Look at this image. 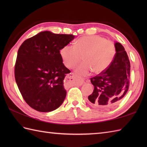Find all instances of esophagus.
Wrapping results in <instances>:
<instances>
[{
    "label": "esophagus",
    "instance_id": "34e87169",
    "mask_svg": "<svg viewBox=\"0 0 147 147\" xmlns=\"http://www.w3.org/2000/svg\"><path fill=\"white\" fill-rule=\"evenodd\" d=\"M67 78H69L71 81L73 82L77 85H82V84L84 83V80L83 79L78 78H76V76H75V74L73 73H71L69 74Z\"/></svg>",
    "mask_w": 147,
    "mask_h": 147
}]
</instances>
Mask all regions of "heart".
Masks as SVG:
<instances>
[{
	"instance_id": "b5f03b06",
	"label": "heart",
	"mask_w": 147,
	"mask_h": 147,
	"mask_svg": "<svg viewBox=\"0 0 147 147\" xmlns=\"http://www.w3.org/2000/svg\"><path fill=\"white\" fill-rule=\"evenodd\" d=\"M114 43L100 35H87L78 39L74 46L67 45L60 51L65 67L73 69L82 61L83 63L76 68L78 76L88 75L92 71L100 74L110 66L115 55Z\"/></svg>"
}]
</instances>
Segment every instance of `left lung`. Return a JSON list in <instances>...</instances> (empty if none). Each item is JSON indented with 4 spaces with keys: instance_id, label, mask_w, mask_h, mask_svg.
<instances>
[{
    "instance_id": "1",
    "label": "left lung",
    "mask_w": 147,
    "mask_h": 147,
    "mask_svg": "<svg viewBox=\"0 0 147 147\" xmlns=\"http://www.w3.org/2000/svg\"><path fill=\"white\" fill-rule=\"evenodd\" d=\"M115 55L107 69L90 78L94 90L88 100L96 107L107 109L118 104L128 90L130 62L124 47L115 42Z\"/></svg>"
}]
</instances>
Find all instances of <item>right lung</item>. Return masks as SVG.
<instances>
[{
  "instance_id": "obj_1",
  "label": "right lung",
  "mask_w": 147,
  "mask_h": 147,
  "mask_svg": "<svg viewBox=\"0 0 147 147\" xmlns=\"http://www.w3.org/2000/svg\"><path fill=\"white\" fill-rule=\"evenodd\" d=\"M73 35L42 32L26 40L19 48L14 67L16 82L23 98L35 110L57 109L66 96L64 80L70 70L65 66L61 49Z\"/></svg>"
}]
</instances>
